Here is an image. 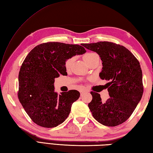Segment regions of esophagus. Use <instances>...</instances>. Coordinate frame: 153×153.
<instances>
[{
	"label": "esophagus",
	"instance_id": "1",
	"mask_svg": "<svg viewBox=\"0 0 153 153\" xmlns=\"http://www.w3.org/2000/svg\"><path fill=\"white\" fill-rule=\"evenodd\" d=\"M86 90H82V91H80V95H82V94H84L85 93H86Z\"/></svg>",
	"mask_w": 153,
	"mask_h": 153
}]
</instances>
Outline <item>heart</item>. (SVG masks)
Segmentation results:
<instances>
[{
    "instance_id": "heart-1",
    "label": "heart",
    "mask_w": 153,
    "mask_h": 153,
    "mask_svg": "<svg viewBox=\"0 0 153 153\" xmlns=\"http://www.w3.org/2000/svg\"><path fill=\"white\" fill-rule=\"evenodd\" d=\"M96 56H98V55L94 53H85V54H83L82 59L85 60L86 64H88V63ZM73 61H74L73 57H72V58H70L68 60H67V61H66V62H65V67L67 68H70L71 65H72V63L73 62Z\"/></svg>"
}]
</instances>
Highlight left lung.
Wrapping results in <instances>:
<instances>
[{"mask_svg": "<svg viewBox=\"0 0 153 153\" xmlns=\"http://www.w3.org/2000/svg\"><path fill=\"white\" fill-rule=\"evenodd\" d=\"M82 46L99 54L102 65L99 76L110 81L107 83L110 98L102 102L99 93L91 92L93 100L88 108L102 125H119L130 117L143 96L140 63L127 48L113 42L104 41Z\"/></svg>", "mask_w": 153, "mask_h": 153, "instance_id": "left-lung-1", "label": "left lung"}]
</instances>
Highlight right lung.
<instances>
[{"instance_id":"1","label":"right lung","mask_w":153,"mask_h":153,"mask_svg":"<svg viewBox=\"0 0 153 153\" xmlns=\"http://www.w3.org/2000/svg\"><path fill=\"white\" fill-rule=\"evenodd\" d=\"M86 52L82 46L53 42L36 46L26 57L19 74L18 97L36 125L55 127L68 117L80 93L71 90L59 94L54 92V79L67 75V60Z\"/></svg>"}]
</instances>
